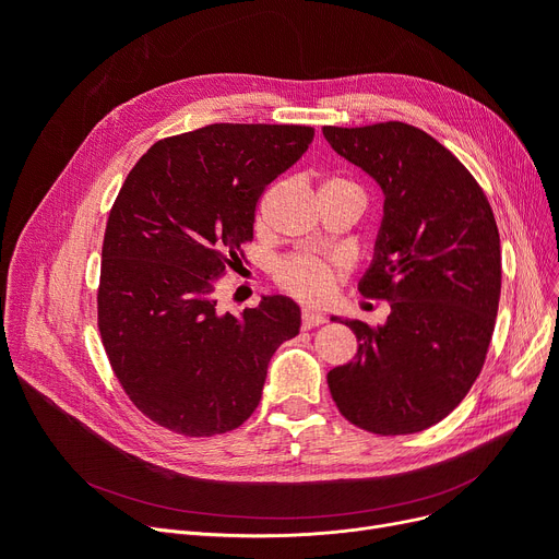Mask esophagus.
Wrapping results in <instances>:
<instances>
[{
    "label": "esophagus",
    "instance_id": "esophagus-1",
    "mask_svg": "<svg viewBox=\"0 0 559 559\" xmlns=\"http://www.w3.org/2000/svg\"><path fill=\"white\" fill-rule=\"evenodd\" d=\"M301 321H304V329H312V326L324 324V321H326V314H324V312H317V310L306 308V310L301 312Z\"/></svg>",
    "mask_w": 559,
    "mask_h": 559
}]
</instances>
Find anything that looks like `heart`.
<instances>
[{
    "instance_id": "heart-1",
    "label": "heart",
    "mask_w": 559,
    "mask_h": 559,
    "mask_svg": "<svg viewBox=\"0 0 559 559\" xmlns=\"http://www.w3.org/2000/svg\"><path fill=\"white\" fill-rule=\"evenodd\" d=\"M281 283L304 301H324L331 297L335 276L324 262L310 258L289 260L281 267Z\"/></svg>"
}]
</instances>
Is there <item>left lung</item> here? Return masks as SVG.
I'll return each mask as SVG.
<instances>
[{"label": "left lung", "instance_id": "8db88e82", "mask_svg": "<svg viewBox=\"0 0 559 559\" xmlns=\"http://www.w3.org/2000/svg\"><path fill=\"white\" fill-rule=\"evenodd\" d=\"M342 158L385 197L360 292L388 299L385 324L331 317L358 337V358L329 373L340 413L376 435L442 421L478 378L501 299V240L468 169L403 122L324 127Z\"/></svg>", "mask_w": 559, "mask_h": 559}]
</instances>
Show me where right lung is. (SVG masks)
<instances>
[{
  "instance_id": "right-lung-1",
  "label": "right lung",
  "mask_w": 559,
  "mask_h": 559,
  "mask_svg": "<svg viewBox=\"0 0 559 559\" xmlns=\"http://www.w3.org/2000/svg\"><path fill=\"white\" fill-rule=\"evenodd\" d=\"M314 129L209 124L158 140L110 211L99 331L115 376L152 421L190 437L242 426L276 348L299 335L283 295L219 312L217 278L253 238L255 203L308 150Z\"/></svg>"
}]
</instances>
